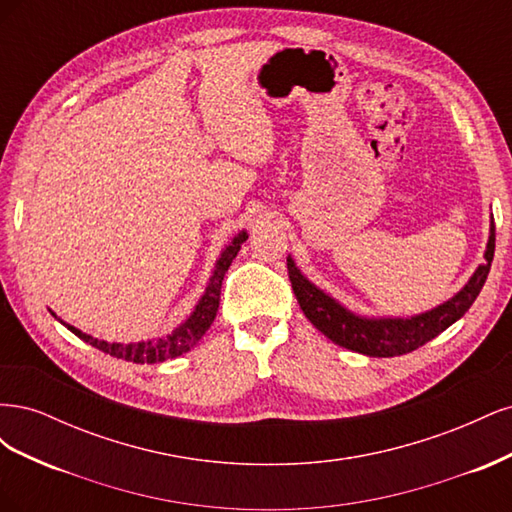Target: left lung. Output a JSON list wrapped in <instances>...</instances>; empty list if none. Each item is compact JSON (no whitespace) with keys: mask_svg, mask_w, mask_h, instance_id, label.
I'll return each mask as SVG.
<instances>
[{"mask_svg":"<svg viewBox=\"0 0 512 512\" xmlns=\"http://www.w3.org/2000/svg\"><path fill=\"white\" fill-rule=\"evenodd\" d=\"M495 252V224L491 222V235L485 252V262L476 269L459 294L444 305L414 318H380L369 320L350 314L337 301L327 297L314 284H309L301 271L288 258V277L303 314L318 331L327 335L337 346L361 352L367 356H397L425 346L433 337L446 331L455 320L468 312L485 286Z\"/></svg>","mask_w":512,"mask_h":512,"instance_id":"left-lung-1","label":"left lung"}]
</instances>
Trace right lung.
Returning a JSON list of instances; mask_svg holds the SVG:
<instances>
[{"mask_svg": "<svg viewBox=\"0 0 512 512\" xmlns=\"http://www.w3.org/2000/svg\"><path fill=\"white\" fill-rule=\"evenodd\" d=\"M247 239V232H239V235L232 239V243L222 252V258L215 265V271L209 280V286L203 294V299L196 305L194 314L185 320L179 329H175L170 335L156 339V342H138V344H108L100 342V339L81 333L79 329L66 327L76 335L81 337L85 344L94 346L106 354L117 356L121 361H130V363H162L168 359H175V356L188 352L198 344V339L207 333L211 327V322L215 320V314H218L220 307V292H222V282L224 275L230 267V262L235 260L237 252L241 250V243Z\"/></svg>", "mask_w": 512, "mask_h": 512, "instance_id": "1", "label": "right lung"}]
</instances>
